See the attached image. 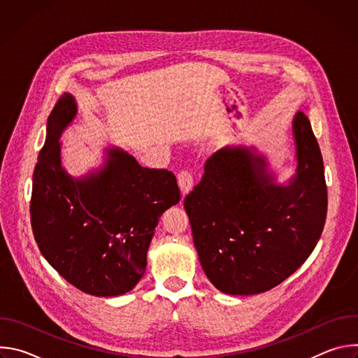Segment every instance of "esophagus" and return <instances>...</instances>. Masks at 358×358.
<instances>
[{
	"instance_id": "obj_1",
	"label": "esophagus",
	"mask_w": 358,
	"mask_h": 358,
	"mask_svg": "<svg viewBox=\"0 0 358 358\" xmlns=\"http://www.w3.org/2000/svg\"><path fill=\"white\" fill-rule=\"evenodd\" d=\"M177 181H178V185H180V189H181L182 195H185L191 191L194 178H192V174L189 171H187V170L180 171L178 176H177Z\"/></svg>"
}]
</instances>
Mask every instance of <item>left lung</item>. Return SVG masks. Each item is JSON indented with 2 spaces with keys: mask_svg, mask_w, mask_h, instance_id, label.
I'll return each mask as SVG.
<instances>
[{
  "mask_svg": "<svg viewBox=\"0 0 358 358\" xmlns=\"http://www.w3.org/2000/svg\"><path fill=\"white\" fill-rule=\"evenodd\" d=\"M294 174L278 182L255 145H227L203 166L185 196L199 264L222 293H264L297 271L322 236L327 214L324 166L312 124L293 116Z\"/></svg>",
  "mask_w": 358,
  "mask_h": 358,
  "instance_id": "left-lung-1",
  "label": "left lung"
}]
</instances>
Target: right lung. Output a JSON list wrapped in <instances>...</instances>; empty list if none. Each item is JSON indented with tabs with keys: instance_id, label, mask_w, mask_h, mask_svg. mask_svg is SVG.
<instances>
[{
	"instance_id": "right-lung-1",
	"label": "right lung",
	"mask_w": 358,
	"mask_h": 358,
	"mask_svg": "<svg viewBox=\"0 0 358 358\" xmlns=\"http://www.w3.org/2000/svg\"><path fill=\"white\" fill-rule=\"evenodd\" d=\"M76 115L75 97L64 93L48 117L31 225L43 258L66 282L92 296H120L143 278L159 220L181 195L171 171L141 167L116 145L105 148L99 169L71 176L59 140Z\"/></svg>"
}]
</instances>
